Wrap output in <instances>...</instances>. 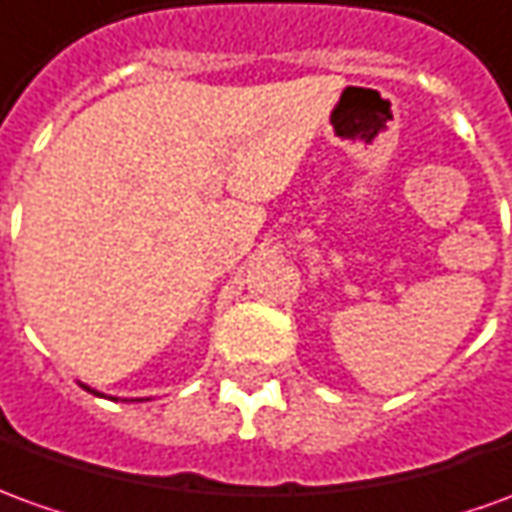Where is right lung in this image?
Returning <instances> with one entry per match:
<instances>
[{"mask_svg":"<svg viewBox=\"0 0 512 512\" xmlns=\"http://www.w3.org/2000/svg\"><path fill=\"white\" fill-rule=\"evenodd\" d=\"M80 387L86 390V393H94V396H102V398H108L105 393H100V390H94V387H88V384L80 382ZM114 401H119V398H114ZM122 401H128V398H122ZM130 401H147V398H130Z\"/></svg>","mask_w":512,"mask_h":512,"instance_id":"right-lung-1","label":"right lung"}]
</instances>
